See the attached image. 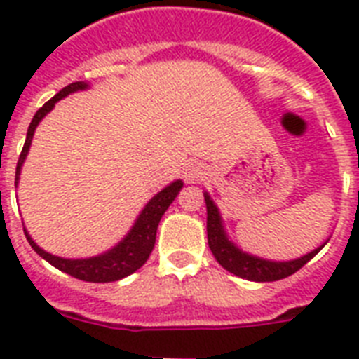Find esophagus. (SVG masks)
<instances>
[{
    "label": "esophagus",
    "mask_w": 359,
    "mask_h": 359,
    "mask_svg": "<svg viewBox=\"0 0 359 359\" xmlns=\"http://www.w3.org/2000/svg\"><path fill=\"white\" fill-rule=\"evenodd\" d=\"M183 177H185L187 183H196L199 180L205 177V165L201 161H192V163L187 165L185 172H183Z\"/></svg>",
    "instance_id": "1"
}]
</instances>
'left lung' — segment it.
Wrapping results in <instances>:
<instances>
[{"label":"left lung","instance_id":"1","mask_svg":"<svg viewBox=\"0 0 359 359\" xmlns=\"http://www.w3.org/2000/svg\"><path fill=\"white\" fill-rule=\"evenodd\" d=\"M203 194H205V203H207L208 246L214 253L215 261L223 266L226 271L241 278L253 282H273L290 277V275H293L294 271L302 268L304 264H307L327 243L325 241L322 246L306 253V255L298 257V259H293V261H268V259H262V257L246 253L228 239L219 208L215 207V203L212 201L208 192H203Z\"/></svg>","mask_w":359,"mask_h":359}]
</instances>
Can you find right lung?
<instances>
[{
	"mask_svg": "<svg viewBox=\"0 0 359 359\" xmlns=\"http://www.w3.org/2000/svg\"><path fill=\"white\" fill-rule=\"evenodd\" d=\"M90 84L88 82H72L66 88H62L55 97H52L48 102L44 104L39 111H37L34 118H32L30 126H28L27 140H25L23 151L19 154L18 167H15V185L19 183V176H21V167H23L25 160H27L28 149L32 145V138H34V133L36 128L39 126L41 120L48 115L50 111L55 107V104L61 100V98L68 97L69 93H75V91L88 90ZM183 182L182 180H176L170 185L165 187L163 190H160L151 201L144 207V210L140 212V215L136 217L135 224L131 226V230L128 231V236L123 237L118 244H115L113 248L107 250V252L100 253L97 257H88V259H65V257H57L52 253L44 252L43 248H39L36 244V241L28 236L27 228H25V236H27L28 243L34 250H36L37 255H41L44 261H48L50 264L55 266L57 269H61L65 273L72 275V277L79 278V280L86 282H115L120 278L128 277V275L135 273L136 269H140L142 266L147 262L149 255H151L152 248H154V243H156V230L158 224H160L161 215L165 214V210L169 208L170 203L176 199V196L180 194L182 190Z\"/></svg>",
	"mask_w": 359,
	"mask_h": 359,
	"instance_id": "1",
	"label": "right lung"
}]
</instances>
